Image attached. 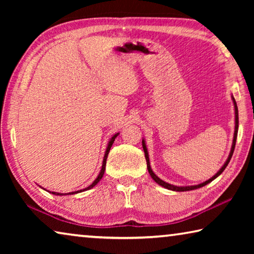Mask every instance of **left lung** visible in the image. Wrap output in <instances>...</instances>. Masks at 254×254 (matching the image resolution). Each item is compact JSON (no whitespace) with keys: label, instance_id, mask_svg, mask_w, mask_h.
Here are the masks:
<instances>
[{"label":"left lung","instance_id":"obj_1","mask_svg":"<svg viewBox=\"0 0 254 254\" xmlns=\"http://www.w3.org/2000/svg\"><path fill=\"white\" fill-rule=\"evenodd\" d=\"M232 100H233V103H234V110H235V131H234V137H233V143H232V148H231V152L229 154V158H227L226 162L223 165L222 168L217 171V174L213 176L212 178L206 180L205 183L203 184H199V185H195V186H186V187H178V186H174V185H170L168 183L163 182V180H161L160 178L158 177L157 175H154V173L151 169V167H150V161H149V154H148V150H147V147H145V143H144V140H142V147H143V151H144V156H145V160H147V167H148V171L150 176H151L152 179L156 182L158 185H160V186L165 187L167 189H170V190H174V191H187V190H194V189H197V188H200L205 186V185L209 184L212 180H214L215 178H217L218 176H220L223 171H224V169L226 168V166L229 165V162L231 160L232 156H233V152H234V148H235V142H236V136H238V128H239V111H238V105H236V102L234 100V97L232 96Z\"/></svg>","mask_w":254,"mask_h":254}]
</instances>
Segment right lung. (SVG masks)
Returning a JSON list of instances; mask_svg holds the SVG:
<instances>
[{"mask_svg": "<svg viewBox=\"0 0 254 254\" xmlns=\"http://www.w3.org/2000/svg\"><path fill=\"white\" fill-rule=\"evenodd\" d=\"M119 135V133H117V134H114L113 136H112V139L110 140V142H109V145H107V148H106V151H105V156H104V159H103V165H102V169H101V171H100V174H98V176H97V178L94 180V183L92 184V185H89L88 187H86L85 189H81V190H77V191H74V192H69V194H77V192H80V191H84V190H88V189H91V188H93L94 186H95V185L100 182V180L102 179V177H103V175H104V171H105V166H106V159H107V156H109V152H110V149H111V147H112V144H113V142H114V140H115V137H117ZM53 194H55V195H63V194H60V192H54L53 191ZM66 195V194H65Z\"/></svg>", "mask_w": 254, "mask_h": 254, "instance_id": "add662e5", "label": "right lung"}]
</instances>
